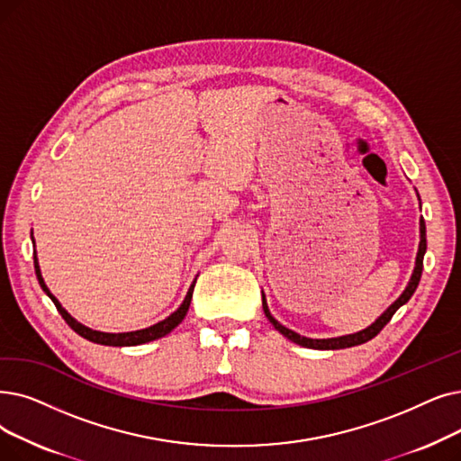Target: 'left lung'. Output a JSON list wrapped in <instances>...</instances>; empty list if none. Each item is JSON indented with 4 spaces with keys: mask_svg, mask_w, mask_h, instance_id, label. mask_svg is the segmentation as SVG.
I'll use <instances>...</instances> for the list:
<instances>
[{
    "mask_svg": "<svg viewBox=\"0 0 461 461\" xmlns=\"http://www.w3.org/2000/svg\"><path fill=\"white\" fill-rule=\"evenodd\" d=\"M424 254H426V222L424 218L420 220V247H418V256H416V267H414V273L411 276V283L409 286L405 288V292L397 297V302L392 303L388 307V311L380 316L375 324H371L367 330L364 331H357V333H352V335H345V337H335V339H309V337H302L297 335L295 331L285 328L283 324H278L276 320L271 316L269 309H267V303H266V297L262 295V303H264V312L267 316L269 322L275 326L276 331L283 333L285 337H288L290 341L302 345V347H307V348H316V350H339V348H348V347H356V345H362V343H367L371 341L373 337H376L380 331H383V328L390 322L392 316L395 314V311L405 305L411 295L414 294V290L418 288V283H420V276H422V269H424Z\"/></svg>",
    "mask_w": 461,
    "mask_h": 461,
    "instance_id": "obj_1",
    "label": "left lung"
}]
</instances>
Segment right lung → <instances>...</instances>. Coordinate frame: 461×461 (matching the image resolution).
<instances>
[{"mask_svg": "<svg viewBox=\"0 0 461 461\" xmlns=\"http://www.w3.org/2000/svg\"><path fill=\"white\" fill-rule=\"evenodd\" d=\"M33 264H35V275H37V280L39 285H41V288L47 292V295L52 299V303L56 305L58 312L62 314V318L68 322V326L78 333L81 337L88 339V341L92 343H97V345H109V347H135V345H143V343H149V341H154V339H159L167 335L171 330H175L178 324L183 322V318L186 316L188 312V307H190V302H192V294H194V286L195 283L190 286L186 297L183 305L178 307L171 316H167L166 320H162V322H158L150 328H145V330H137V331H128V333H102V331H95V330H90L83 324H78L75 318H71L66 309L58 303V299L49 292V288L45 286V280L41 276V271H39V264H37V256H33Z\"/></svg>", "mask_w": 461, "mask_h": 461, "instance_id": "right-lung-1", "label": "right lung"}]
</instances>
